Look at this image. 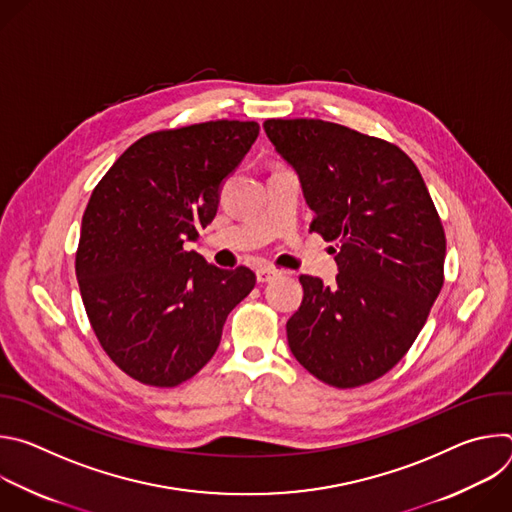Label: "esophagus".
<instances>
[{
    "label": "esophagus",
    "mask_w": 512,
    "mask_h": 512,
    "mask_svg": "<svg viewBox=\"0 0 512 512\" xmlns=\"http://www.w3.org/2000/svg\"><path fill=\"white\" fill-rule=\"evenodd\" d=\"M255 273H257V281H259V283H267V281H271L273 277L279 275V271L269 269V267H261V269H257Z\"/></svg>",
    "instance_id": "esophagus-1"
}]
</instances>
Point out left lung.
<instances>
[{"label": "left lung", "instance_id": "8db88e82", "mask_svg": "<svg viewBox=\"0 0 512 512\" xmlns=\"http://www.w3.org/2000/svg\"><path fill=\"white\" fill-rule=\"evenodd\" d=\"M296 170L310 231L338 241L334 285L302 275L287 320L291 354L316 379L352 389L405 356L444 285L446 235L427 186L397 145L322 119H267Z\"/></svg>", "mask_w": 512, "mask_h": 512}]
</instances>
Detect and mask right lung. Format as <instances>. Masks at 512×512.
Listing matches in <instances>:
<instances>
[{
	"mask_svg": "<svg viewBox=\"0 0 512 512\" xmlns=\"http://www.w3.org/2000/svg\"><path fill=\"white\" fill-rule=\"evenodd\" d=\"M257 135L255 121L227 119L150 133L91 194L75 265L83 304L103 350L143 385L194 377L255 287L251 269H221L184 243L212 223Z\"/></svg>",
	"mask_w": 512,
	"mask_h": 512,
	"instance_id": "add662e5",
	"label": "right lung"
}]
</instances>
